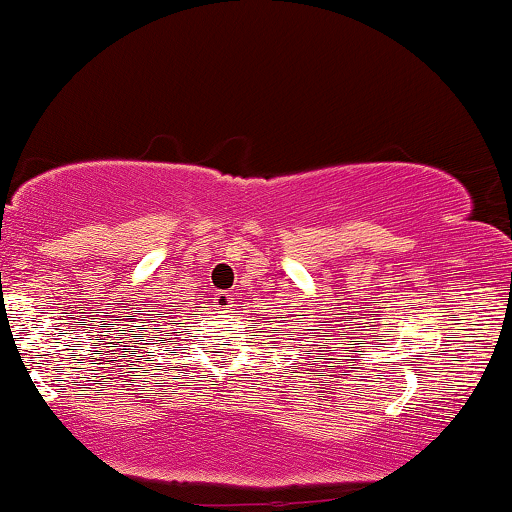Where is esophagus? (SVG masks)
<instances>
[{"instance_id":"1","label":"esophagus","mask_w":512,"mask_h":512,"mask_svg":"<svg viewBox=\"0 0 512 512\" xmlns=\"http://www.w3.org/2000/svg\"><path fill=\"white\" fill-rule=\"evenodd\" d=\"M231 302H233V295L231 293L219 291L217 295H214V305H217L219 309H228V307H231Z\"/></svg>"}]
</instances>
